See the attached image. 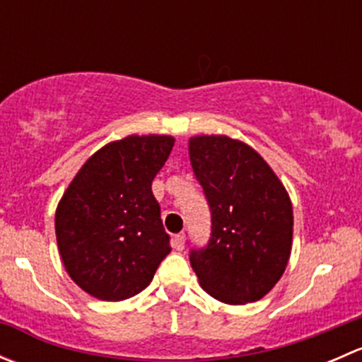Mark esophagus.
Returning <instances> with one entry per match:
<instances>
[{
  "label": "esophagus",
  "mask_w": 362,
  "mask_h": 362,
  "mask_svg": "<svg viewBox=\"0 0 362 362\" xmlns=\"http://www.w3.org/2000/svg\"><path fill=\"white\" fill-rule=\"evenodd\" d=\"M173 247L177 250H182L185 247V233H178L173 236Z\"/></svg>",
  "instance_id": "1"
}]
</instances>
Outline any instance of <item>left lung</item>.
I'll list each match as a JSON object with an SVG mask.
<instances>
[{
    "label": "left lung",
    "mask_w": 362,
    "mask_h": 362,
    "mask_svg": "<svg viewBox=\"0 0 362 362\" xmlns=\"http://www.w3.org/2000/svg\"><path fill=\"white\" fill-rule=\"evenodd\" d=\"M189 159L211 211L210 243L191 252L199 286L226 305L259 301L293 250L289 192L255 148L226 134L189 138Z\"/></svg>",
    "instance_id": "obj_1"
}]
</instances>
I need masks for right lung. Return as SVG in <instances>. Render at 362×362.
Instances as JSON below:
<instances>
[{"instance_id":"1","label":"right lung","mask_w":362,"mask_h":362,"mask_svg":"<svg viewBox=\"0 0 362 362\" xmlns=\"http://www.w3.org/2000/svg\"><path fill=\"white\" fill-rule=\"evenodd\" d=\"M175 145L170 134H129L94 152L56 208V240L69 279L101 301L152 282L171 252L152 180Z\"/></svg>"}]
</instances>
